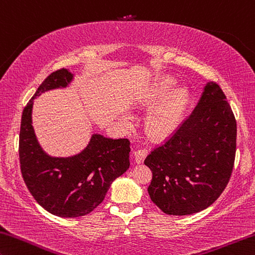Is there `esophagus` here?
<instances>
[{
  "instance_id": "34e87169",
  "label": "esophagus",
  "mask_w": 255,
  "mask_h": 255,
  "mask_svg": "<svg viewBox=\"0 0 255 255\" xmlns=\"http://www.w3.org/2000/svg\"><path fill=\"white\" fill-rule=\"evenodd\" d=\"M148 155V149H146V148H141V149H138L134 151V158H135V162L140 164L142 163L144 158L147 157Z\"/></svg>"
}]
</instances>
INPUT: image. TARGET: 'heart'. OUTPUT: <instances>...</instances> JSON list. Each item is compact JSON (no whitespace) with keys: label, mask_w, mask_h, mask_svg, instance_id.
Segmentation results:
<instances>
[{"label":"heart","mask_w":255,"mask_h":255,"mask_svg":"<svg viewBox=\"0 0 255 255\" xmlns=\"http://www.w3.org/2000/svg\"><path fill=\"white\" fill-rule=\"evenodd\" d=\"M173 85L174 83L171 78H162L151 90L149 101L162 99L172 91ZM187 104L188 93L186 90L180 89L172 92L149 113L147 119L148 130L156 138H163L171 134L181 121Z\"/></svg>","instance_id":"heart-1"}]
</instances>
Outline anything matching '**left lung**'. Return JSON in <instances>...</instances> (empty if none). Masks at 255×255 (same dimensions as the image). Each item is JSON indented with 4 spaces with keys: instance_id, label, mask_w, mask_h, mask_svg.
Wrapping results in <instances>:
<instances>
[{
    "instance_id": "obj_1",
    "label": "left lung",
    "mask_w": 255,
    "mask_h": 255,
    "mask_svg": "<svg viewBox=\"0 0 255 255\" xmlns=\"http://www.w3.org/2000/svg\"><path fill=\"white\" fill-rule=\"evenodd\" d=\"M226 99L215 82H207L193 113L144 159L152 172L148 194L164 213L201 212L228 185L237 125Z\"/></svg>"
}]
</instances>
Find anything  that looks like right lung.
<instances>
[{
	"instance_id": "obj_1",
	"label": "right lung",
	"mask_w": 255,
	"mask_h": 255,
	"mask_svg": "<svg viewBox=\"0 0 255 255\" xmlns=\"http://www.w3.org/2000/svg\"><path fill=\"white\" fill-rule=\"evenodd\" d=\"M73 80L61 68L42 82L23 108L19 133V160L23 181L38 204L51 214L77 218L104 201L112 182L130 166L128 139L93 134L83 151L72 157H51L37 142L32 125L33 100L43 92L66 88Z\"/></svg>"
}]
</instances>
